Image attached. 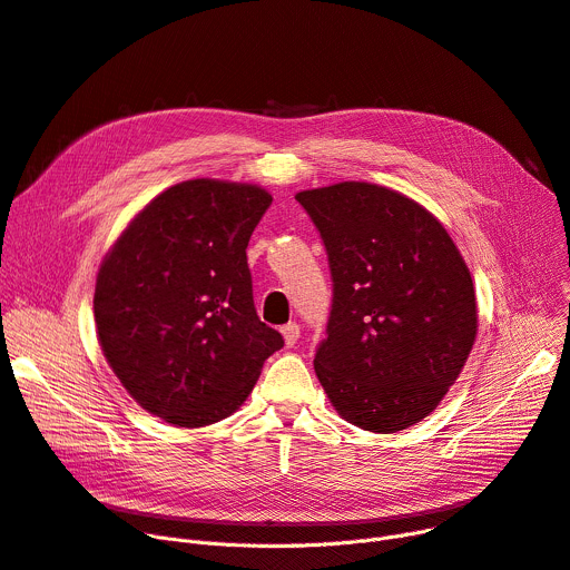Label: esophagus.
Listing matches in <instances>:
<instances>
[{
	"label": "esophagus",
	"mask_w": 570,
	"mask_h": 570,
	"mask_svg": "<svg viewBox=\"0 0 570 570\" xmlns=\"http://www.w3.org/2000/svg\"><path fill=\"white\" fill-rule=\"evenodd\" d=\"M281 333H283V338H285V345L292 347V345L298 341V336H301V328H298V324L289 322V324H285V326L281 328Z\"/></svg>",
	"instance_id": "esophagus-1"
}]
</instances>
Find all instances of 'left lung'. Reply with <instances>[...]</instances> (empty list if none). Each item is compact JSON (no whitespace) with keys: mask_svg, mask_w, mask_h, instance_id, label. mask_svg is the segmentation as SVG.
<instances>
[{"mask_svg":"<svg viewBox=\"0 0 570 570\" xmlns=\"http://www.w3.org/2000/svg\"><path fill=\"white\" fill-rule=\"evenodd\" d=\"M333 281L315 373L352 425L391 434L425 419L462 373L479 328L472 274L444 225L365 181L296 193Z\"/></svg>","mask_w":570,"mask_h":570,"instance_id":"8db88e82","label":"left lung"}]
</instances>
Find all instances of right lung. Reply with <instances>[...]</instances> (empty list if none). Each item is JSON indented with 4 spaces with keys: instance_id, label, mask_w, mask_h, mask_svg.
<instances>
[{
    "instance_id": "add662e5",
    "label": "right lung",
    "mask_w": 570,
    "mask_h": 570,
    "mask_svg": "<svg viewBox=\"0 0 570 570\" xmlns=\"http://www.w3.org/2000/svg\"><path fill=\"white\" fill-rule=\"evenodd\" d=\"M269 205L253 184L181 181L128 223L100 264L98 343L149 414L177 428L229 416L285 345L257 317L246 259Z\"/></svg>"
}]
</instances>
